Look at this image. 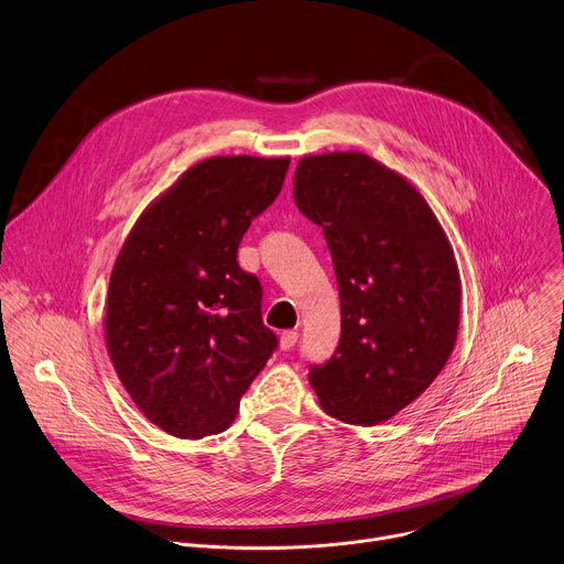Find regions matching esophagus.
I'll use <instances>...</instances> for the list:
<instances>
[{"instance_id": "1", "label": "esophagus", "mask_w": 564, "mask_h": 564, "mask_svg": "<svg viewBox=\"0 0 564 564\" xmlns=\"http://www.w3.org/2000/svg\"><path fill=\"white\" fill-rule=\"evenodd\" d=\"M296 340H299V332H294V329H285L281 334V347L283 349H292L296 345Z\"/></svg>"}]
</instances>
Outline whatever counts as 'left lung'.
I'll use <instances>...</instances> for the list:
<instances>
[{"label": "left lung", "instance_id": "1", "mask_svg": "<svg viewBox=\"0 0 564 564\" xmlns=\"http://www.w3.org/2000/svg\"><path fill=\"white\" fill-rule=\"evenodd\" d=\"M294 204L323 228L340 296L338 347L310 367V383L343 423L390 421L456 343L460 274L447 235L405 176L362 152L303 156Z\"/></svg>", "mask_w": 564, "mask_h": 564}]
</instances>
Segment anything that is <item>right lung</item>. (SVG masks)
<instances>
[{
	"label": "right lung",
	"mask_w": 564,
	"mask_h": 564,
	"mask_svg": "<svg viewBox=\"0 0 564 564\" xmlns=\"http://www.w3.org/2000/svg\"><path fill=\"white\" fill-rule=\"evenodd\" d=\"M288 167V156L248 154L193 165L139 217L115 261L104 323L112 365L143 416L176 438L228 430L279 345L237 250Z\"/></svg>",
	"instance_id": "1"
}]
</instances>
